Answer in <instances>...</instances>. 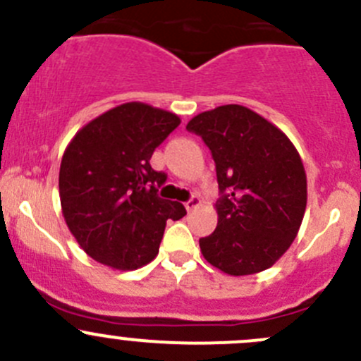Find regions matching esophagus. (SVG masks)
<instances>
[{
    "label": "esophagus",
    "mask_w": 361,
    "mask_h": 361,
    "mask_svg": "<svg viewBox=\"0 0 361 361\" xmlns=\"http://www.w3.org/2000/svg\"><path fill=\"white\" fill-rule=\"evenodd\" d=\"M201 206V199L199 197H192V199H188L187 202H185V207H187V211H194L195 207H199Z\"/></svg>",
    "instance_id": "esophagus-1"
}]
</instances>
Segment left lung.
Masks as SVG:
<instances>
[{"label": "left lung", "mask_w": 361, "mask_h": 361, "mask_svg": "<svg viewBox=\"0 0 361 361\" xmlns=\"http://www.w3.org/2000/svg\"><path fill=\"white\" fill-rule=\"evenodd\" d=\"M187 129L211 150L220 188L216 228L199 239L204 258L231 276L265 271L290 248L304 218L300 155L283 130L239 104L199 113Z\"/></svg>", "instance_id": "obj_1"}]
</instances>
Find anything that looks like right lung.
<instances>
[{"label": "right lung", "mask_w": 361, "mask_h": 361, "mask_svg": "<svg viewBox=\"0 0 361 361\" xmlns=\"http://www.w3.org/2000/svg\"><path fill=\"white\" fill-rule=\"evenodd\" d=\"M178 126L174 113L126 103L82 127L68 145L59 171L64 220L99 264L143 267L157 257L166 221L187 214L183 204L159 197L167 174L150 166Z\"/></svg>", "instance_id": "1"}]
</instances>
